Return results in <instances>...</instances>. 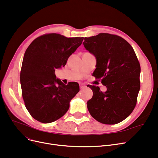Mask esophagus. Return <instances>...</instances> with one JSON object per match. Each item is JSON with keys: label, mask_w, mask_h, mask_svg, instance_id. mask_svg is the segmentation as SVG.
Returning a JSON list of instances; mask_svg holds the SVG:
<instances>
[{"label": "esophagus", "mask_w": 158, "mask_h": 158, "mask_svg": "<svg viewBox=\"0 0 158 158\" xmlns=\"http://www.w3.org/2000/svg\"><path fill=\"white\" fill-rule=\"evenodd\" d=\"M79 86H80V88H81V89H83V88H85L86 87L85 86H84L83 85H82V84H80Z\"/></svg>", "instance_id": "34e87169"}]
</instances>
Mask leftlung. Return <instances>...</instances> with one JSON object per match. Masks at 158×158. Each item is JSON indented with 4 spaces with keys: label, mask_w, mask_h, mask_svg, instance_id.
<instances>
[{
    "label": "left lung",
    "mask_w": 158,
    "mask_h": 158,
    "mask_svg": "<svg viewBox=\"0 0 158 158\" xmlns=\"http://www.w3.org/2000/svg\"><path fill=\"white\" fill-rule=\"evenodd\" d=\"M85 48L97 58L95 79H101L107 91L89 85L92 98L88 110L98 122L117 124L134 110L140 89V64L133 48L123 38L109 33L85 38Z\"/></svg>",
    "instance_id": "1"
}]
</instances>
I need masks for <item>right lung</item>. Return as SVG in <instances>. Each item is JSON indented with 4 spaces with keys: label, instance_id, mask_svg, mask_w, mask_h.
<instances>
[{
    "label": "right lung",
    "instance_id": "1",
    "mask_svg": "<svg viewBox=\"0 0 158 158\" xmlns=\"http://www.w3.org/2000/svg\"><path fill=\"white\" fill-rule=\"evenodd\" d=\"M83 39L48 33L36 38L27 48L20 71L22 95L27 111L38 122L48 123L60 118L79 92L77 82L65 85L56 79L55 70L65 66Z\"/></svg>",
    "mask_w": 158,
    "mask_h": 158
}]
</instances>
